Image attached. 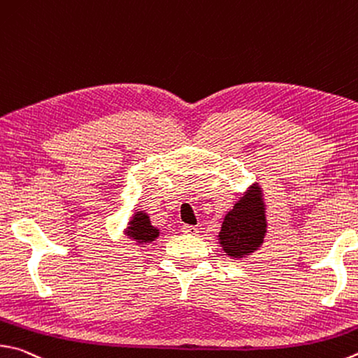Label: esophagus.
I'll return each instance as SVG.
<instances>
[{"instance_id": "34e87169", "label": "esophagus", "mask_w": 358, "mask_h": 358, "mask_svg": "<svg viewBox=\"0 0 358 358\" xmlns=\"http://www.w3.org/2000/svg\"><path fill=\"white\" fill-rule=\"evenodd\" d=\"M199 230H197V227H194V225H183V233H186V235H196Z\"/></svg>"}]
</instances>
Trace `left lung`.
<instances>
[{"label": "left lung", "instance_id": "obj_1", "mask_svg": "<svg viewBox=\"0 0 358 358\" xmlns=\"http://www.w3.org/2000/svg\"><path fill=\"white\" fill-rule=\"evenodd\" d=\"M264 233L266 217L262 189L253 186L225 216L219 241L227 255L241 258L262 245Z\"/></svg>", "mask_w": 358, "mask_h": 358}]
</instances>
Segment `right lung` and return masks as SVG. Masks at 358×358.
<instances>
[{
  "mask_svg": "<svg viewBox=\"0 0 358 358\" xmlns=\"http://www.w3.org/2000/svg\"><path fill=\"white\" fill-rule=\"evenodd\" d=\"M127 233L128 236H131L139 244H147L155 241V238H158L159 230L150 224V219L144 211H138L134 214V217L129 220Z\"/></svg>",
  "mask_w": 358,
  "mask_h": 358,
  "instance_id": "right-lung-1",
  "label": "right lung"
}]
</instances>
